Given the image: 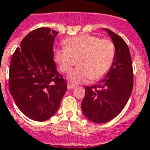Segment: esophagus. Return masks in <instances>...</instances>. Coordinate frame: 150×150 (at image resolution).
I'll return each instance as SVG.
<instances>
[{"instance_id":"1","label":"esophagus","mask_w":150,"mask_h":150,"mask_svg":"<svg viewBox=\"0 0 150 150\" xmlns=\"http://www.w3.org/2000/svg\"><path fill=\"white\" fill-rule=\"evenodd\" d=\"M75 86L74 85H72V84H71V83H68L67 84V89L68 90H73V89H75Z\"/></svg>"}]
</instances>
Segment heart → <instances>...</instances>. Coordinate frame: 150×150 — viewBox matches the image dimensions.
Segmentation results:
<instances>
[{"mask_svg": "<svg viewBox=\"0 0 150 150\" xmlns=\"http://www.w3.org/2000/svg\"><path fill=\"white\" fill-rule=\"evenodd\" d=\"M65 46L55 51V60L63 72H69L79 59V67L67 75L74 84L86 83L90 78L98 79L105 75L112 64L115 46L108 39L82 34L64 41Z\"/></svg>", "mask_w": 150, "mask_h": 150, "instance_id": "obj_1", "label": "heart"}]
</instances>
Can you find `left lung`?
<instances>
[{
  "label": "left lung",
  "mask_w": 150,
  "mask_h": 150,
  "mask_svg": "<svg viewBox=\"0 0 150 150\" xmlns=\"http://www.w3.org/2000/svg\"><path fill=\"white\" fill-rule=\"evenodd\" d=\"M115 46L110 69L97 84L86 86L81 108L93 123H104L117 116L125 107L133 89V68L130 50L124 40L108 29Z\"/></svg>",
  "instance_id": "1"
}]
</instances>
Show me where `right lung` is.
Here are the masks:
<instances>
[{
  "instance_id": "right-lung-1",
  "label": "right lung",
  "mask_w": 150,
  "mask_h": 150,
  "mask_svg": "<svg viewBox=\"0 0 150 150\" xmlns=\"http://www.w3.org/2000/svg\"><path fill=\"white\" fill-rule=\"evenodd\" d=\"M57 33L49 27L30 32L11 57L9 91L19 110L33 120L51 118L67 90L53 59Z\"/></svg>"
}]
</instances>
